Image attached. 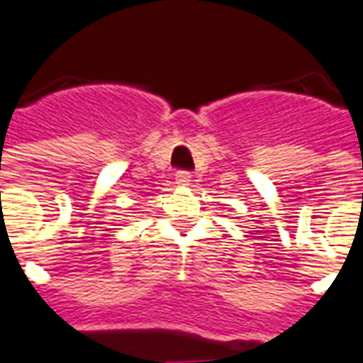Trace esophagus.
I'll list each match as a JSON object with an SVG mask.
<instances>
[{
  "mask_svg": "<svg viewBox=\"0 0 363 363\" xmlns=\"http://www.w3.org/2000/svg\"><path fill=\"white\" fill-rule=\"evenodd\" d=\"M176 184L179 187H186L191 184V174L189 172H177L176 174Z\"/></svg>",
  "mask_w": 363,
  "mask_h": 363,
  "instance_id": "esophagus-1",
  "label": "esophagus"
}]
</instances>
